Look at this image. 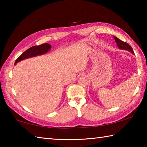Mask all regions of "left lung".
Returning a JSON list of instances; mask_svg holds the SVG:
<instances>
[{
  "instance_id": "left-lung-1",
  "label": "left lung",
  "mask_w": 147,
  "mask_h": 147,
  "mask_svg": "<svg viewBox=\"0 0 147 147\" xmlns=\"http://www.w3.org/2000/svg\"><path fill=\"white\" fill-rule=\"evenodd\" d=\"M113 38H114V39H115V41L117 43V45L118 48L119 49L126 50V51L130 52V53L133 54L134 55V53L132 48H131V47L129 45L128 43H125V42L120 40V39H118L117 37L114 36H113Z\"/></svg>"
}]
</instances>
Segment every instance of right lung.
Returning <instances> with one entry per match:
<instances>
[{"label": "right lung", "instance_id": "obj_1", "mask_svg": "<svg viewBox=\"0 0 147 147\" xmlns=\"http://www.w3.org/2000/svg\"><path fill=\"white\" fill-rule=\"evenodd\" d=\"M51 49V45L49 43H44L39 46H34L26 50L15 61V65L18 62L27 58H32L37 56H41L48 53Z\"/></svg>", "mask_w": 147, "mask_h": 147}]
</instances>
